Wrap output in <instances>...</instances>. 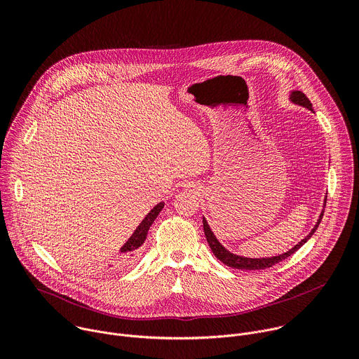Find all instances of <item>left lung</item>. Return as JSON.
I'll return each instance as SVG.
<instances>
[{"label": "left lung", "instance_id": "left-lung-1", "mask_svg": "<svg viewBox=\"0 0 359 359\" xmlns=\"http://www.w3.org/2000/svg\"><path fill=\"white\" fill-rule=\"evenodd\" d=\"M290 102L294 105H298V107H302L305 109H309L313 112V105L311 102L309 100V97H306L301 90H291L290 92V96H288ZM325 201H327V196L324 198V206H325ZM324 216V209L323 212L320 213L318 216V220L316 223V226L313 227V230L306 234L298 244H295L292 248H290L288 251L283 252V254H278V255H273V257H262V259H248V257H244V255H237L231 251H229L220 241L219 238L215 236L213 230L210 229L206 217H203V229H204V234H206V238H208V243L213 251V254L216 255V257L226 266L229 267H233V269H237V270H264V269H270L273 267L274 264L285 260L287 257H290L291 254H294L297 250H299L306 241H309L311 238V236L316 233L317 227L320 226L321 223V219Z\"/></svg>", "mask_w": 359, "mask_h": 359}]
</instances>
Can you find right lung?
Returning a JSON list of instances; mask_svg holds the SVG:
<instances>
[{"label": "right lung", "instance_id": "add662e5", "mask_svg": "<svg viewBox=\"0 0 359 359\" xmlns=\"http://www.w3.org/2000/svg\"><path fill=\"white\" fill-rule=\"evenodd\" d=\"M165 206V201L158 203L155 208H153L146 217L140 222V224L136 227V230L132 233V236L128 238V241L121 247L119 252L122 254V263H129L133 260V257L136 255L139 247L144 243L146 236H147V230L150 229V226L155 222V219L159 216V213L162 212Z\"/></svg>", "mask_w": 359, "mask_h": 359}]
</instances>
